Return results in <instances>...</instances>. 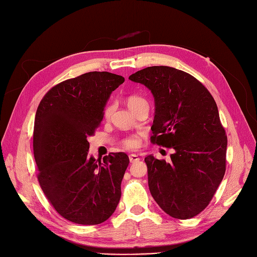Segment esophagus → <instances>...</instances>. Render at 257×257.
<instances>
[{
	"label": "esophagus",
	"instance_id": "1",
	"mask_svg": "<svg viewBox=\"0 0 257 257\" xmlns=\"http://www.w3.org/2000/svg\"><path fill=\"white\" fill-rule=\"evenodd\" d=\"M128 159H130L131 163H135V162H138L139 160H141V158H139L138 155H136V154H130Z\"/></svg>",
	"mask_w": 257,
	"mask_h": 257
}]
</instances>
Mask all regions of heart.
<instances>
[{
  "label": "heart",
  "instance_id": "heart-1",
  "mask_svg": "<svg viewBox=\"0 0 257 257\" xmlns=\"http://www.w3.org/2000/svg\"><path fill=\"white\" fill-rule=\"evenodd\" d=\"M126 103L132 111H133L138 106L148 105L147 100L143 96H139V95H130L126 98ZM110 110H111L110 108H107L105 112L106 116L109 115ZM121 144L123 147H125L126 149H136V148H138L139 145H141V141H139V138L136 136H127L123 139Z\"/></svg>",
  "mask_w": 257,
  "mask_h": 257
}]
</instances>
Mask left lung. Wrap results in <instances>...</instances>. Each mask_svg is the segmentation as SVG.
Returning <instances> with one entry per match:
<instances>
[{"label":"left lung","mask_w":257,"mask_h":257,"mask_svg":"<svg viewBox=\"0 0 257 257\" xmlns=\"http://www.w3.org/2000/svg\"><path fill=\"white\" fill-rule=\"evenodd\" d=\"M128 78L154 96L151 143L175 149L170 163L145 159L151 195L170 216L191 219L209 205L226 170L227 136L215 100L195 77L174 67H146Z\"/></svg>","instance_id":"8db88e82"}]
</instances>
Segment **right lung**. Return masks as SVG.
Returning <instances> with one entry per match:
<instances>
[{"label":"right lung","instance_id":"obj_1","mask_svg":"<svg viewBox=\"0 0 257 257\" xmlns=\"http://www.w3.org/2000/svg\"><path fill=\"white\" fill-rule=\"evenodd\" d=\"M123 82L122 76L108 72L85 73L54 85L37 107L33 151L38 182L56 211L73 223H103L120 201L128 157L118 152L95 161L88 155V137Z\"/></svg>","mask_w":257,"mask_h":257}]
</instances>
